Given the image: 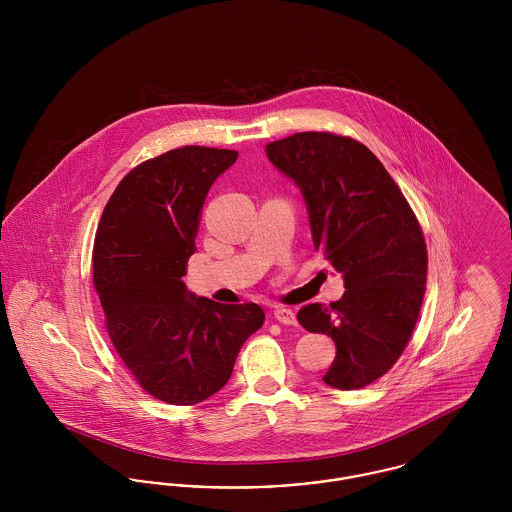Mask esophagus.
Listing matches in <instances>:
<instances>
[{
  "label": "esophagus",
  "instance_id": "obj_1",
  "mask_svg": "<svg viewBox=\"0 0 512 512\" xmlns=\"http://www.w3.org/2000/svg\"><path fill=\"white\" fill-rule=\"evenodd\" d=\"M276 321L282 323V325H296V314L290 310V308H284V306H276L273 310Z\"/></svg>",
  "mask_w": 512,
  "mask_h": 512
}]
</instances>
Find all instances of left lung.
<instances>
[{
	"label": "left lung",
	"instance_id": "obj_1",
	"mask_svg": "<svg viewBox=\"0 0 512 512\" xmlns=\"http://www.w3.org/2000/svg\"><path fill=\"white\" fill-rule=\"evenodd\" d=\"M267 158L300 189L315 251L339 271L345 294L308 304L298 321L333 339L323 382L358 390L384 376L407 347L427 282V245L409 202L366 146L331 132L271 142Z\"/></svg>",
	"mask_w": 512,
	"mask_h": 512
}]
</instances>
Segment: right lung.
<instances>
[{
	"instance_id": "obj_1",
	"label": "right lung",
	"mask_w": 512,
	"mask_h": 512,
	"mask_svg": "<svg viewBox=\"0 0 512 512\" xmlns=\"http://www.w3.org/2000/svg\"><path fill=\"white\" fill-rule=\"evenodd\" d=\"M236 159L204 146L148 159L118 183L97 228L93 284L109 337L138 384L171 405L222 390L265 321L253 302L218 304L183 282L206 195Z\"/></svg>"
}]
</instances>
